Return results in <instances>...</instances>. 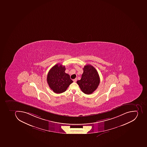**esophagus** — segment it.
Wrapping results in <instances>:
<instances>
[{
    "instance_id": "esophagus-1",
    "label": "esophagus",
    "mask_w": 147,
    "mask_h": 147,
    "mask_svg": "<svg viewBox=\"0 0 147 147\" xmlns=\"http://www.w3.org/2000/svg\"><path fill=\"white\" fill-rule=\"evenodd\" d=\"M77 80V78H76V79L73 80V81H74V82H76Z\"/></svg>"
}]
</instances>
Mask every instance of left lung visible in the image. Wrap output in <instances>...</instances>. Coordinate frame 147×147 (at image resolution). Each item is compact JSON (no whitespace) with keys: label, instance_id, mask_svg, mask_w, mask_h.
Returning a JSON list of instances; mask_svg holds the SVG:
<instances>
[{"label":"left lung","instance_id":"1","mask_svg":"<svg viewBox=\"0 0 147 147\" xmlns=\"http://www.w3.org/2000/svg\"><path fill=\"white\" fill-rule=\"evenodd\" d=\"M77 83L84 93L86 94L93 93L100 83L99 75L96 69L91 65H86L83 68L81 79Z\"/></svg>","mask_w":147,"mask_h":147}]
</instances>
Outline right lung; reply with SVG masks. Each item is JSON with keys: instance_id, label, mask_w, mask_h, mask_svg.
<instances>
[{"instance_id": "right-lung-1", "label": "right lung", "mask_w": 147, "mask_h": 147, "mask_svg": "<svg viewBox=\"0 0 147 147\" xmlns=\"http://www.w3.org/2000/svg\"><path fill=\"white\" fill-rule=\"evenodd\" d=\"M65 66L57 64L50 69L47 75V82L51 89L56 93L65 92L73 82L69 74L65 73Z\"/></svg>"}]
</instances>
